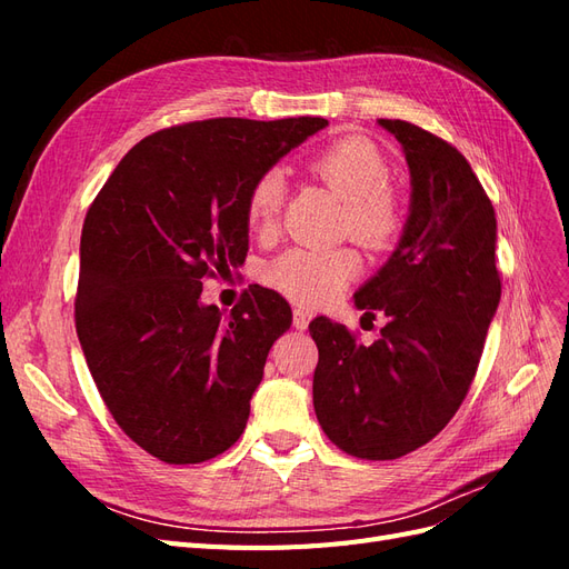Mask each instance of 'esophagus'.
<instances>
[{
    "mask_svg": "<svg viewBox=\"0 0 569 569\" xmlns=\"http://www.w3.org/2000/svg\"><path fill=\"white\" fill-rule=\"evenodd\" d=\"M308 320H311V318H308V313L303 311V308H295V327H297L299 332L308 330Z\"/></svg>",
    "mask_w": 569,
    "mask_h": 569,
    "instance_id": "1",
    "label": "esophagus"
}]
</instances>
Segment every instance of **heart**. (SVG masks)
Here are the masks:
<instances>
[{"instance_id": "1", "label": "heart", "mask_w": 569, "mask_h": 569, "mask_svg": "<svg viewBox=\"0 0 569 569\" xmlns=\"http://www.w3.org/2000/svg\"><path fill=\"white\" fill-rule=\"evenodd\" d=\"M311 173L343 199L341 230L368 247L385 249L403 230L406 206L391 187L382 151L363 137H339L308 161ZM287 194L282 170L270 168L258 176L244 201L247 226L256 237H270L280 226ZM360 272V256L351 247L308 249L291 247L274 256L263 280L287 299L303 306L332 303Z\"/></svg>"}]
</instances>
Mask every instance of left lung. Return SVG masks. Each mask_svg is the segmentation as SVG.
<instances>
[{"instance_id": "8db88e82", "label": "left lung", "mask_w": 569, "mask_h": 569, "mask_svg": "<svg viewBox=\"0 0 569 569\" xmlns=\"http://www.w3.org/2000/svg\"><path fill=\"white\" fill-rule=\"evenodd\" d=\"M410 170V213L389 261L356 291L380 339L356 343L316 318L313 406L322 432L349 456L393 460L435 439L475 380L501 301L496 213L462 153L406 120H377Z\"/></svg>"}]
</instances>
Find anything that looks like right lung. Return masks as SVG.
<instances>
[{
    "label": "right lung",
    "mask_w": 569,
    "mask_h": 569,
    "mask_svg": "<svg viewBox=\"0 0 569 569\" xmlns=\"http://www.w3.org/2000/svg\"><path fill=\"white\" fill-rule=\"evenodd\" d=\"M325 126L211 118L159 130L84 216L78 339L113 420L153 458L203 462L242 437L291 308L256 284L222 316L201 303V280L244 263L251 182Z\"/></svg>",
    "instance_id": "right-lung-1"
}]
</instances>
